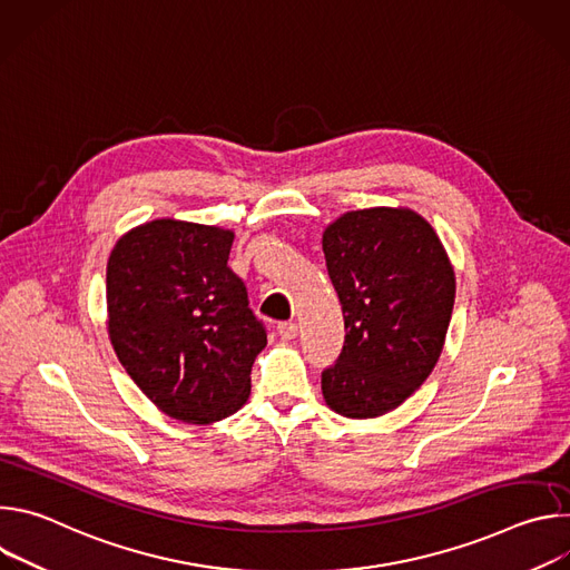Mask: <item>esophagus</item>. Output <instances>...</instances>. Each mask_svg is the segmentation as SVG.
Segmentation results:
<instances>
[{
    "label": "esophagus",
    "instance_id": "esophagus-1",
    "mask_svg": "<svg viewBox=\"0 0 570 570\" xmlns=\"http://www.w3.org/2000/svg\"><path fill=\"white\" fill-rule=\"evenodd\" d=\"M277 334L282 336V341H293L297 336V322H279Z\"/></svg>",
    "mask_w": 570,
    "mask_h": 570
}]
</instances>
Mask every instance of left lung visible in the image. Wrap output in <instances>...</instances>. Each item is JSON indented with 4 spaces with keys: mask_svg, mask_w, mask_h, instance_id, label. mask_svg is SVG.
Instances as JSON below:
<instances>
[{
    "mask_svg": "<svg viewBox=\"0 0 570 570\" xmlns=\"http://www.w3.org/2000/svg\"><path fill=\"white\" fill-rule=\"evenodd\" d=\"M322 250L347 332L338 363L322 372V396L343 417H381L438 365L453 266L431 223L409 207L347 212L324 229Z\"/></svg>",
    "mask_w": 570,
    "mask_h": 570,
    "instance_id": "1",
    "label": "left lung"
}]
</instances>
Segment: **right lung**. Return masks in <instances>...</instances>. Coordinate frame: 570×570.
<instances>
[{
  "label": "right lung",
  "instance_id": "1",
  "mask_svg": "<svg viewBox=\"0 0 570 570\" xmlns=\"http://www.w3.org/2000/svg\"><path fill=\"white\" fill-rule=\"evenodd\" d=\"M232 229L157 218L126 232L106 271L108 336L137 387L187 424H212L250 396L266 330L227 266Z\"/></svg>",
  "mask_w": 570,
  "mask_h": 570
}]
</instances>
